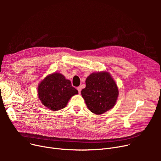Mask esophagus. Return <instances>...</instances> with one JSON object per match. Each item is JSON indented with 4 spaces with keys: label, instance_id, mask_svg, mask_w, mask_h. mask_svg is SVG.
<instances>
[{
    "label": "esophagus",
    "instance_id": "34e87169",
    "mask_svg": "<svg viewBox=\"0 0 161 161\" xmlns=\"http://www.w3.org/2000/svg\"><path fill=\"white\" fill-rule=\"evenodd\" d=\"M77 90L78 91V92H79V93H80V92H81V87L80 86L78 87H77Z\"/></svg>",
    "mask_w": 161,
    "mask_h": 161
}]
</instances>
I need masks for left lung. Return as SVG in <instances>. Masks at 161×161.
<instances>
[{
	"label": "left lung",
	"instance_id": "8db88e82",
	"mask_svg": "<svg viewBox=\"0 0 161 161\" xmlns=\"http://www.w3.org/2000/svg\"><path fill=\"white\" fill-rule=\"evenodd\" d=\"M86 83V87L82 89L81 95L91 112L102 114L114 106L119 91L108 72L92 73L87 78Z\"/></svg>",
	"mask_w": 161,
	"mask_h": 161
}]
</instances>
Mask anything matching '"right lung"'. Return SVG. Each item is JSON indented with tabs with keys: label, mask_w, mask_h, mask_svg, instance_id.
I'll list each match as a JSON object with an SVG mask.
<instances>
[{
	"label": "right lung",
	"mask_w": 161,
	"mask_h": 161,
	"mask_svg": "<svg viewBox=\"0 0 161 161\" xmlns=\"http://www.w3.org/2000/svg\"><path fill=\"white\" fill-rule=\"evenodd\" d=\"M38 97L42 103L51 110L56 111L64 108L70 98L78 93L70 80L59 73L47 75L39 84Z\"/></svg>",
	"instance_id": "1"
}]
</instances>
